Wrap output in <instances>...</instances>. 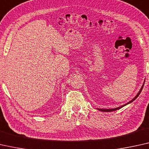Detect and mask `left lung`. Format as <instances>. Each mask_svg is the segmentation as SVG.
I'll return each mask as SVG.
<instances>
[{
	"instance_id": "8db88e82",
	"label": "left lung",
	"mask_w": 149,
	"mask_h": 149,
	"mask_svg": "<svg viewBox=\"0 0 149 149\" xmlns=\"http://www.w3.org/2000/svg\"><path fill=\"white\" fill-rule=\"evenodd\" d=\"M143 86H144V85H142V88H141V89H140V91H139V93H138V94H137V95L135 96V98H134L132 100H130V101L129 102H127V103H126V104H123V105H122V106H121V107H117V108H116V109H98V110H100V111H104V112H111V111H116V110H118V109H121V108H122L123 107H124V106H125L126 105V104H129V103H130V102H133L134 100L138 96H139V95L140 94V93H141V91H142V88H143Z\"/></svg>"
}]
</instances>
